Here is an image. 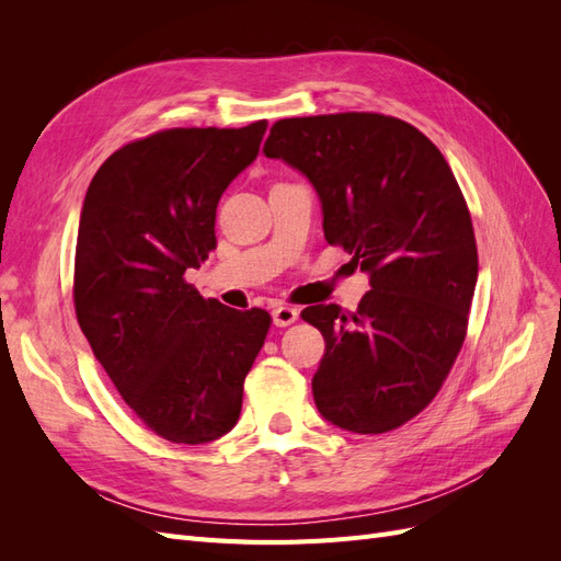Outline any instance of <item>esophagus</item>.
<instances>
[{"label":"esophagus","instance_id":"34e87169","mask_svg":"<svg viewBox=\"0 0 561 561\" xmlns=\"http://www.w3.org/2000/svg\"><path fill=\"white\" fill-rule=\"evenodd\" d=\"M271 316H274V322H276L278 328H287V325H293V322L299 318V311L293 309V307H285V304H280V307H276Z\"/></svg>","mask_w":561,"mask_h":561}]
</instances>
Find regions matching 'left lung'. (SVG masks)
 I'll use <instances>...</instances> for the list:
<instances>
[{
	"label": "left lung",
	"instance_id": "left-lung-1",
	"mask_svg": "<svg viewBox=\"0 0 561 561\" xmlns=\"http://www.w3.org/2000/svg\"><path fill=\"white\" fill-rule=\"evenodd\" d=\"M264 154L309 178L325 241L369 276L355 311H301L325 339L318 412L351 433L393 431L426 410L466 339L478 245L451 168L412 124L375 112L280 118Z\"/></svg>",
	"mask_w": 561,
	"mask_h": 561
}]
</instances>
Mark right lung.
I'll return each instance as SVG.
<instances>
[{
    "mask_svg": "<svg viewBox=\"0 0 561 561\" xmlns=\"http://www.w3.org/2000/svg\"><path fill=\"white\" fill-rule=\"evenodd\" d=\"M266 122L171 128L128 142L83 198L75 311L98 363L149 431L206 445L241 414L243 381L271 325L184 280L215 250L231 180L257 159Z\"/></svg>",
    "mask_w": 561,
    "mask_h": 561,
    "instance_id": "obj_1",
    "label": "right lung"
}]
</instances>
